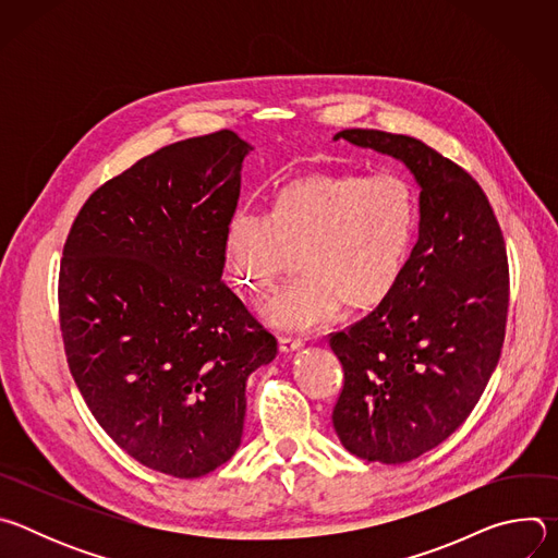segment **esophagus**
Listing matches in <instances>:
<instances>
[{"label":"esophagus","mask_w":558,"mask_h":558,"mask_svg":"<svg viewBox=\"0 0 558 558\" xmlns=\"http://www.w3.org/2000/svg\"><path fill=\"white\" fill-rule=\"evenodd\" d=\"M302 347H304V342L300 338H289V336L280 338V351L282 353H293V351H300Z\"/></svg>","instance_id":"esophagus-1"}]
</instances>
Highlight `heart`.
<instances>
[{"label": "heart", "mask_w": 558, "mask_h": 558, "mask_svg": "<svg viewBox=\"0 0 558 558\" xmlns=\"http://www.w3.org/2000/svg\"><path fill=\"white\" fill-rule=\"evenodd\" d=\"M420 227V198L397 170L313 172L274 194L271 214L235 211L225 227L233 284L263 293L304 254L306 278L278 291L260 315L284 331L320 329L342 313L381 304L400 284Z\"/></svg>", "instance_id": "obj_1"}]
</instances>
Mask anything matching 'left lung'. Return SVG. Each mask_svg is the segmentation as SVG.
Segmentation results:
<instances>
[{"label": "left lung", "mask_w": 558, "mask_h": 558, "mask_svg": "<svg viewBox=\"0 0 558 558\" xmlns=\"http://www.w3.org/2000/svg\"><path fill=\"white\" fill-rule=\"evenodd\" d=\"M402 161L420 185V238L395 291L329 344L344 368L333 409L360 459L407 463L448 439L497 368L508 317V256L495 211L465 170L407 134L333 136Z\"/></svg>", "instance_id": "left-lung-1"}]
</instances>
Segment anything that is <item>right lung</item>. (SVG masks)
I'll use <instances>...</instances> for the list:
<instances>
[{
	"label": "right lung",
	"instance_id": "right-lung-1",
	"mask_svg": "<svg viewBox=\"0 0 558 558\" xmlns=\"http://www.w3.org/2000/svg\"><path fill=\"white\" fill-rule=\"evenodd\" d=\"M254 147L231 130L179 141L101 185L59 271L70 373L138 463L203 476L241 446L247 377L276 338L225 282V227Z\"/></svg>",
	"mask_w": 558,
	"mask_h": 558
}]
</instances>
